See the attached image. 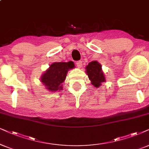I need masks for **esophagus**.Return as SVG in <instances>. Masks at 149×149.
<instances>
[{
  "mask_svg": "<svg viewBox=\"0 0 149 149\" xmlns=\"http://www.w3.org/2000/svg\"><path fill=\"white\" fill-rule=\"evenodd\" d=\"M76 65H77V67H78V68H81V67H82V61H78L76 63Z\"/></svg>",
  "mask_w": 149,
  "mask_h": 149,
  "instance_id": "esophagus-1",
  "label": "esophagus"
}]
</instances>
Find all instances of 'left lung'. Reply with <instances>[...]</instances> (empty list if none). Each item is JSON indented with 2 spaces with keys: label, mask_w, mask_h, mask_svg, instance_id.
<instances>
[{
  "label": "left lung",
  "mask_w": 149,
  "mask_h": 149,
  "mask_svg": "<svg viewBox=\"0 0 149 149\" xmlns=\"http://www.w3.org/2000/svg\"><path fill=\"white\" fill-rule=\"evenodd\" d=\"M85 69L86 75L94 87L99 88L102 82H106L102 65L97 61H91L86 66Z\"/></svg>",
  "instance_id": "obj_1"
}]
</instances>
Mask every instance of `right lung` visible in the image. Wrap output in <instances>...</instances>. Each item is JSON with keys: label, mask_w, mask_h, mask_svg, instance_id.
I'll return each instance as SVG.
<instances>
[{"label": "right lung", "mask_w": 149, "mask_h": 149, "mask_svg": "<svg viewBox=\"0 0 149 149\" xmlns=\"http://www.w3.org/2000/svg\"><path fill=\"white\" fill-rule=\"evenodd\" d=\"M74 67V63L72 61L53 63L41 76L40 82L49 91H61L68 71Z\"/></svg>", "instance_id": "1"}]
</instances>
